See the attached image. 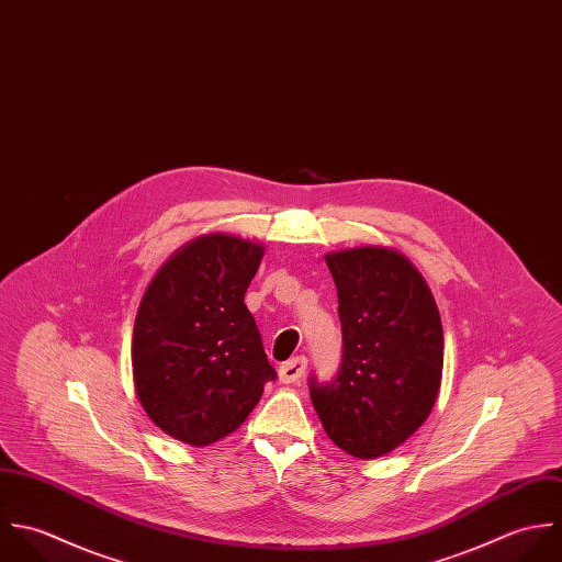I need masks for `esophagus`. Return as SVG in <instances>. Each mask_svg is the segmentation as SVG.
Segmentation results:
<instances>
[{"label": "esophagus", "mask_w": 562, "mask_h": 562, "mask_svg": "<svg viewBox=\"0 0 562 562\" xmlns=\"http://www.w3.org/2000/svg\"><path fill=\"white\" fill-rule=\"evenodd\" d=\"M306 367H308V360L304 356H297V358H291L286 360L282 367H280V382L282 384H293V382H300L306 373Z\"/></svg>", "instance_id": "esophagus-1"}]
</instances>
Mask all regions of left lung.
<instances>
[{
  "label": "left lung",
  "instance_id": "8db88e82",
  "mask_svg": "<svg viewBox=\"0 0 562 562\" xmlns=\"http://www.w3.org/2000/svg\"><path fill=\"white\" fill-rule=\"evenodd\" d=\"M335 278L342 364L333 384L311 380L326 435L371 460L406 443L430 417L443 378V326L419 269L397 249L326 254Z\"/></svg>",
  "mask_w": 562,
  "mask_h": 562
}]
</instances>
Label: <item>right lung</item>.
Segmentation results:
<instances>
[{
    "mask_svg": "<svg viewBox=\"0 0 562 562\" xmlns=\"http://www.w3.org/2000/svg\"><path fill=\"white\" fill-rule=\"evenodd\" d=\"M265 245L204 234L169 256L147 284L132 333V378L165 435L206 448L232 435L276 378L245 306Z\"/></svg>",
    "mask_w": 562,
    "mask_h": 562,
    "instance_id": "1",
    "label": "right lung"
}]
</instances>
